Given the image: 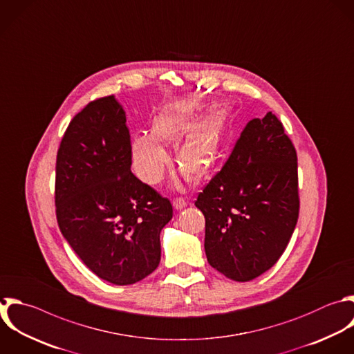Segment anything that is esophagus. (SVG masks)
<instances>
[{"instance_id": "obj_1", "label": "esophagus", "mask_w": 354, "mask_h": 354, "mask_svg": "<svg viewBox=\"0 0 354 354\" xmlns=\"http://www.w3.org/2000/svg\"><path fill=\"white\" fill-rule=\"evenodd\" d=\"M187 205H188V201L184 199V198H176V199L173 201V206H174L177 210L184 209Z\"/></svg>"}]
</instances>
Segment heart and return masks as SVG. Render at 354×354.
I'll use <instances>...</instances> for the list:
<instances>
[{
    "label": "heart",
    "instance_id": "b5f03b06",
    "mask_svg": "<svg viewBox=\"0 0 354 354\" xmlns=\"http://www.w3.org/2000/svg\"><path fill=\"white\" fill-rule=\"evenodd\" d=\"M188 112H167L158 116L149 134L138 133L131 140V162L136 174L147 184H158L169 165L162 145L180 142L178 165L189 178L202 177L217 160L225 142L227 116L213 109L195 120Z\"/></svg>",
    "mask_w": 354,
    "mask_h": 354
}]
</instances>
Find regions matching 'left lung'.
Instances as JSON below:
<instances>
[{"mask_svg":"<svg viewBox=\"0 0 354 354\" xmlns=\"http://www.w3.org/2000/svg\"><path fill=\"white\" fill-rule=\"evenodd\" d=\"M195 206L205 216L207 261L218 272L245 282L278 261L300 201L296 149L274 113L248 122Z\"/></svg>","mask_w":354,"mask_h":354,"instance_id":"1","label":"left lung"}]
</instances>
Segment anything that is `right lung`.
Masks as SVG:
<instances>
[{"mask_svg": "<svg viewBox=\"0 0 354 354\" xmlns=\"http://www.w3.org/2000/svg\"><path fill=\"white\" fill-rule=\"evenodd\" d=\"M131 138L113 95L91 101L69 123L57 155L59 230L100 278L131 285L160 261L170 201L131 173Z\"/></svg>", "mask_w": 354, "mask_h": 354, "instance_id": "right-lung-1", "label": "right lung"}]
</instances>
